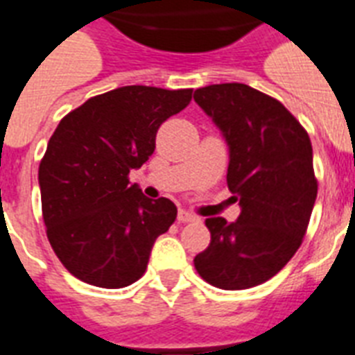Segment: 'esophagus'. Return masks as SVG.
Wrapping results in <instances>:
<instances>
[{
	"instance_id": "34e87169",
	"label": "esophagus",
	"mask_w": 355,
	"mask_h": 355,
	"mask_svg": "<svg viewBox=\"0 0 355 355\" xmlns=\"http://www.w3.org/2000/svg\"><path fill=\"white\" fill-rule=\"evenodd\" d=\"M177 219H178V221H180V223H191V221H195L197 217H195L193 214H189V211H186V210H178Z\"/></svg>"
}]
</instances>
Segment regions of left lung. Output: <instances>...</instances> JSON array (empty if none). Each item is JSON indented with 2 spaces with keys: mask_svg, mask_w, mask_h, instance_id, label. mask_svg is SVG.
Listing matches in <instances>:
<instances>
[{
  "mask_svg": "<svg viewBox=\"0 0 355 355\" xmlns=\"http://www.w3.org/2000/svg\"><path fill=\"white\" fill-rule=\"evenodd\" d=\"M230 149L227 184L239 200L236 223L206 219L211 239L193 259L202 280L227 291L259 286L295 256L317 199L306 128L278 99L241 83L195 90Z\"/></svg>",
  "mask_w": 355,
  "mask_h": 355,
  "instance_id": "obj_1",
  "label": "left lung"
}]
</instances>
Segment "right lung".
<instances>
[{
    "label": "right lung",
    "mask_w": 355,
    "mask_h": 355,
    "mask_svg": "<svg viewBox=\"0 0 355 355\" xmlns=\"http://www.w3.org/2000/svg\"><path fill=\"white\" fill-rule=\"evenodd\" d=\"M191 88L123 86L64 116L38 167L42 216L57 258L105 289L144 276L156 237L177 219L166 197L150 200L128 173L155 153L158 128L188 107Z\"/></svg>",
    "instance_id": "obj_1"
}]
</instances>
